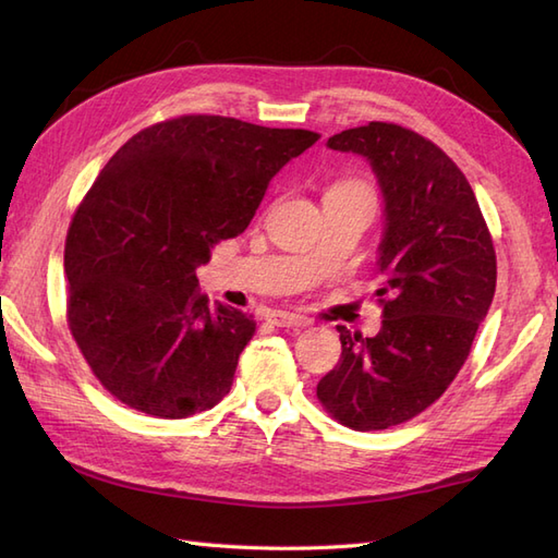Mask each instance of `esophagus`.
<instances>
[{"label":"esophagus","mask_w":558,"mask_h":558,"mask_svg":"<svg viewBox=\"0 0 558 558\" xmlns=\"http://www.w3.org/2000/svg\"><path fill=\"white\" fill-rule=\"evenodd\" d=\"M269 322L275 326H287V329H301V326H307L310 322L301 315H293V312L287 310H275L269 315Z\"/></svg>","instance_id":"esophagus-1"}]
</instances>
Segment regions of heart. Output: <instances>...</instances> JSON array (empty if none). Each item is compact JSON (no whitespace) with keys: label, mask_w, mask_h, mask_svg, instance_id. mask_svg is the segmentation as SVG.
<instances>
[{"label":"heart","mask_w":558,"mask_h":558,"mask_svg":"<svg viewBox=\"0 0 558 558\" xmlns=\"http://www.w3.org/2000/svg\"><path fill=\"white\" fill-rule=\"evenodd\" d=\"M331 192H369L372 194V189L362 182H338Z\"/></svg>","instance_id":"obj_1"}]
</instances>
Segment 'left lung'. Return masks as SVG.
<instances>
[{"label":"left lung","instance_id":"left-lung-1","mask_svg":"<svg viewBox=\"0 0 558 558\" xmlns=\"http://www.w3.org/2000/svg\"><path fill=\"white\" fill-rule=\"evenodd\" d=\"M326 146L364 156L381 184L384 322L374 338L338 326L341 360L317 398L352 430H384L424 412L464 366L495 295V246L464 172L418 132L374 120Z\"/></svg>","mask_w":558,"mask_h":558}]
</instances>
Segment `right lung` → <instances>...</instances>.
Wrapping results in <instances>:
<instances>
[{"label": "right lung", "mask_w": 558, "mask_h": 558, "mask_svg": "<svg viewBox=\"0 0 558 558\" xmlns=\"http://www.w3.org/2000/svg\"><path fill=\"white\" fill-rule=\"evenodd\" d=\"M319 140L225 116L156 122L122 144L65 236V317L92 374L130 410L184 418L234 381L253 315L210 307L196 267L239 236L269 180Z\"/></svg>", "instance_id": "right-lung-1"}]
</instances>
